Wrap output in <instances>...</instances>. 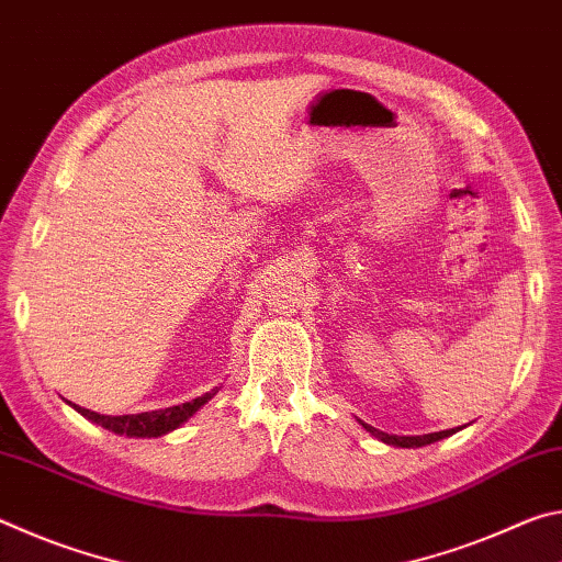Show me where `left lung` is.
I'll return each instance as SVG.
<instances>
[{
	"mask_svg": "<svg viewBox=\"0 0 562 562\" xmlns=\"http://www.w3.org/2000/svg\"><path fill=\"white\" fill-rule=\"evenodd\" d=\"M376 439H382L384 443H392V446H402V449H414V446H424V443H431L436 439H443V436H449L451 431H439V434H426V436H389L382 431H372Z\"/></svg>",
	"mask_w": 562,
	"mask_h": 562,
	"instance_id": "1",
	"label": "left lung"
}]
</instances>
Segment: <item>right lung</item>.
<instances>
[{
	"label": "right lung",
	"instance_id": "1",
	"mask_svg": "<svg viewBox=\"0 0 562 562\" xmlns=\"http://www.w3.org/2000/svg\"><path fill=\"white\" fill-rule=\"evenodd\" d=\"M213 394L198 396V398H193V402H186L180 406L160 408V412L126 414V416H103V414L91 412V408H83L76 404H74V408L81 416H87L91 424H99V426H103V429H109L119 436H128V439H154V436H164V434L176 431L178 426H183L188 418L207 402V398H213Z\"/></svg>",
	"mask_w": 562,
	"mask_h": 562
}]
</instances>
